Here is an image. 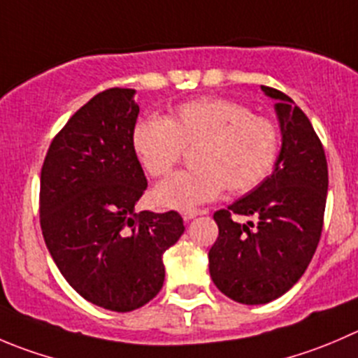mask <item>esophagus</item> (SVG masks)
<instances>
[{"label":"esophagus","mask_w":358,"mask_h":358,"mask_svg":"<svg viewBox=\"0 0 358 358\" xmlns=\"http://www.w3.org/2000/svg\"><path fill=\"white\" fill-rule=\"evenodd\" d=\"M203 213H206V211H203V210H183L182 217H183V220L189 222V220H192V218H196L197 215H203Z\"/></svg>","instance_id":"esophagus-1"}]
</instances>
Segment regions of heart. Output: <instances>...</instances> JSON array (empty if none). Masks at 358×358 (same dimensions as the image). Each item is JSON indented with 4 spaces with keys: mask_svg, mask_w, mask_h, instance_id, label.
<instances>
[{
    "mask_svg": "<svg viewBox=\"0 0 358 358\" xmlns=\"http://www.w3.org/2000/svg\"><path fill=\"white\" fill-rule=\"evenodd\" d=\"M197 168L178 171L159 183L154 201L161 208L190 210L232 194L255 189L280 154V129L271 119L253 115L248 106L224 98L183 103L171 119L148 117L133 131V148L150 176H164L196 148Z\"/></svg>",
    "mask_w": 358,
    "mask_h": 358,
    "instance_id": "1",
    "label": "heart"
}]
</instances>
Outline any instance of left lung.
Returning <instances> with one entry per match:
<instances>
[{
	"label": "left lung",
	"instance_id": "8db88e82",
	"mask_svg": "<svg viewBox=\"0 0 358 358\" xmlns=\"http://www.w3.org/2000/svg\"><path fill=\"white\" fill-rule=\"evenodd\" d=\"M260 89L275 99L282 148L271 175L213 215L218 238L208 253L217 289L241 304L271 303L299 282L320 241L329 187L327 159L310 119L287 94ZM238 214L256 222L239 224Z\"/></svg>",
	"mask_w": 358,
	"mask_h": 358
}]
</instances>
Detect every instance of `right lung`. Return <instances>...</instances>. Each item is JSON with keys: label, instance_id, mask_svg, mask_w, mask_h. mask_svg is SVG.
Returning a JSON list of instances; mask_svg holds the SVG:
<instances>
[{"label": "right lung", "instance_id": "1", "mask_svg": "<svg viewBox=\"0 0 358 358\" xmlns=\"http://www.w3.org/2000/svg\"><path fill=\"white\" fill-rule=\"evenodd\" d=\"M134 89L96 94L52 140L41 168L40 224L66 282L110 311L138 310L164 283L162 255L183 234L176 211L136 213L147 178L133 148Z\"/></svg>", "mask_w": 358, "mask_h": 358}]
</instances>
